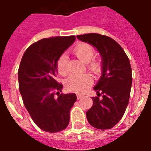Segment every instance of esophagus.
<instances>
[{
  "label": "esophagus",
  "instance_id": "1",
  "mask_svg": "<svg viewBox=\"0 0 151 151\" xmlns=\"http://www.w3.org/2000/svg\"><path fill=\"white\" fill-rule=\"evenodd\" d=\"M82 97H83V95H82V94H77V99H78V100H79L80 98H82Z\"/></svg>",
  "mask_w": 151,
  "mask_h": 151
}]
</instances>
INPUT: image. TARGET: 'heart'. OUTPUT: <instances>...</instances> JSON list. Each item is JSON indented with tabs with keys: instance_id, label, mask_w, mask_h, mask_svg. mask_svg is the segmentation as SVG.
Returning <instances> with one entry per match:
<instances>
[{
	"instance_id": "obj_1",
	"label": "heart",
	"mask_w": 151,
	"mask_h": 151,
	"mask_svg": "<svg viewBox=\"0 0 151 151\" xmlns=\"http://www.w3.org/2000/svg\"><path fill=\"white\" fill-rule=\"evenodd\" d=\"M73 53L77 58L84 63H88L93 59L94 56V48L90 45L85 43H79L73 49ZM57 69L58 73L62 76H66L69 73L68 57L66 54H62L60 57L57 60ZM88 69L94 73H97L100 72L101 65L97 61H91L88 64ZM92 83L93 78L91 75H73L66 79L65 85L69 91L82 93L87 90Z\"/></svg>"
}]
</instances>
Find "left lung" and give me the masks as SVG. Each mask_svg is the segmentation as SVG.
Returning <instances> with one entry per match:
<instances>
[{"label": "left lung", "mask_w": 151, "mask_h": 151, "mask_svg": "<svg viewBox=\"0 0 151 151\" xmlns=\"http://www.w3.org/2000/svg\"><path fill=\"white\" fill-rule=\"evenodd\" d=\"M77 38L94 47L101 57V76L94 87L98 97H92L87 119L96 129H110L119 122L129 104L132 84L130 62L122 47L110 37L90 33Z\"/></svg>", "instance_id": "1"}]
</instances>
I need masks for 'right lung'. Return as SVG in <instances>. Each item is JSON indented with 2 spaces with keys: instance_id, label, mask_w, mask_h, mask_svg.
Masks as SVG:
<instances>
[{
  "instance_id": "right-lung-1",
  "label": "right lung",
  "mask_w": 151,
  "mask_h": 151,
  "mask_svg": "<svg viewBox=\"0 0 151 151\" xmlns=\"http://www.w3.org/2000/svg\"><path fill=\"white\" fill-rule=\"evenodd\" d=\"M75 40V36L39 40L28 47L21 60L19 92L32 120L45 132H59L66 129L69 112L77 100L74 93L60 94L63 86L56 80L57 60Z\"/></svg>"
}]
</instances>
